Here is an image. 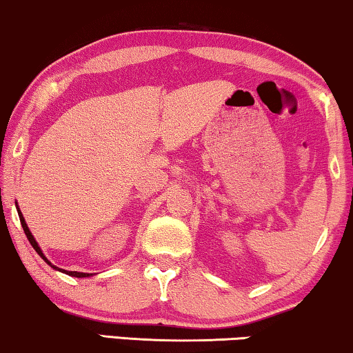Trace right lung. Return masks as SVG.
Wrapping results in <instances>:
<instances>
[{
	"mask_svg": "<svg viewBox=\"0 0 353 353\" xmlns=\"http://www.w3.org/2000/svg\"><path fill=\"white\" fill-rule=\"evenodd\" d=\"M17 214H19V219H21V225H22V228H23V233H26V236H27V239L30 241V244H32V248L37 250L38 252V255H40V257L45 260V262L50 265L51 268H54V270H57V272H62V273H65V274H69V276H75V278H88V276H91V274L93 273H81V272H67V270H62V268H57L56 265H52L50 260H48L46 257H45V254L41 252V249H40V245H38V243L35 241V238H33V234L30 233V230H28V226H27V223H26V219H23V215H22V212L19 210V207H17Z\"/></svg>",
	"mask_w": 353,
	"mask_h": 353,
	"instance_id": "add662e5",
	"label": "right lung"
}]
</instances>
